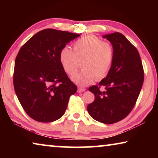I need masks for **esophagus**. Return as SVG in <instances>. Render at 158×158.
<instances>
[{
  "label": "esophagus",
  "mask_w": 158,
  "mask_h": 158,
  "mask_svg": "<svg viewBox=\"0 0 158 158\" xmlns=\"http://www.w3.org/2000/svg\"><path fill=\"white\" fill-rule=\"evenodd\" d=\"M85 90V89H84V88H79V89H77V92H78L79 93H80L84 92Z\"/></svg>",
  "instance_id": "1"
}]
</instances>
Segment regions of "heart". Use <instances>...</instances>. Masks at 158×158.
Masks as SVG:
<instances>
[{
  "instance_id": "obj_1",
  "label": "heart",
  "mask_w": 158,
  "mask_h": 158,
  "mask_svg": "<svg viewBox=\"0 0 158 158\" xmlns=\"http://www.w3.org/2000/svg\"><path fill=\"white\" fill-rule=\"evenodd\" d=\"M74 51L63 47L59 53V60L64 72L69 76L76 73L81 62L83 70L72 77L76 84L85 86L107 76L114 60L113 47L94 35H87L77 40Z\"/></svg>"
}]
</instances>
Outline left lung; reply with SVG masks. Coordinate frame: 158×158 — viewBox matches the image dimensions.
Here are the masks:
<instances>
[{"mask_svg":"<svg viewBox=\"0 0 158 158\" xmlns=\"http://www.w3.org/2000/svg\"><path fill=\"white\" fill-rule=\"evenodd\" d=\"M113 47L114 60L109 73L98 85L89 90L95 100L87 106L93 119L112 124L125 118L135 105L143 83V69L136 47L123 35L118 33L103 35ZM100 85L106 86L102 92Z\"/></svg>","mask_w":158,"mask_h":158,"instance_id":"obj_1","label":"left lung"}]
</instances>
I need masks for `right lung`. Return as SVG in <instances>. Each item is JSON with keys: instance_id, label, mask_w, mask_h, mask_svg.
Returning <instances> with one entry per match:
<instances>
[{"instance_id": "add662e5", "label": "right lung", "mask_w": 158, "mask_h": 158, "mask_svg": "<svg viewBox=\"0 0 158 158\" xmlns=\"http://www.w3.org/2000/svg\"><path fill=\"white\" fill-rule=\"evenodd\" d=\"M80 36L56 29L37 33L23 45L15 59V90L31 118L53 122L63 116L69 97L77 87L68 78L59 60L60 50Z\"/></svg>"}]
</instances>
